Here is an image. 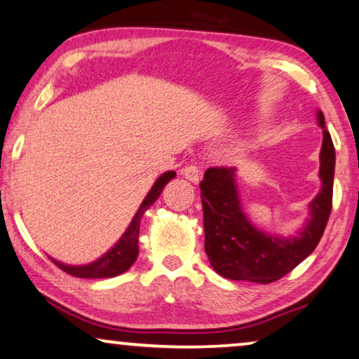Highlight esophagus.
Returning <instances> with one entry per match:
<instances>
[{
  "instance_id": "esophagus-1",
  "label": "esophagus",
  "mask_w": 359,
  "mask_h": 359,
  "mask_svg": "<svg viewBox=\"0 0 359 359\" xmlns=\"http://www.w3.org/2000/svg\"><path fill=\"white\" fill-rule=\"evenodd\" d=\"M182 175L187 180H190V182L198 184V180H201V177H202V172L197 165H185L182 169Z\"/></svg>"
}]
</instances>
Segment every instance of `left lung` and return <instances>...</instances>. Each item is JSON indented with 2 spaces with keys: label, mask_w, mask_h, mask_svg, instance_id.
Instances as JSON below:
<instances>
[{
  "label": "left lung",
  "mask_w": 359,
  "mask_h": 359,
  "mask_svg": "<svg viewBox=\"0 0 359 359\" xmlns=\"http://www.w3.org/2000/svg\"><path fill=\"white\" fill-rule=\"evenodd\" d=\"M316 117L323 129L318 172L321 189L308 205L310 215L305 225L294 235H273L252 224L240 202L235 167L205 170L201 182L205 253L212 269L224 278L271 283L292 271L318 245L331 213L337 156L323 112H316Z\"/></svg>",
  "instance_id": "left-lung-1"
}]
</instances>
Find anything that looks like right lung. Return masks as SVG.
I'll use <instances>...</instances> for the list:
<instances>
[{"mask_svg": "<svg viewBox=\"0 0 359 359\" xmlns=\"http://www.w3.org/2000/svg\"><path fill=\"white\" fill-rule=\"evenodd\" d=\"M175 177L174 170L165 172L154 182V185L149 190L146 198H144L140 207L135 212L134 219L130 220L129 226L126 229V232L122 233V237L114 243V247L109 248V250L97 258V260L86 263V265H67V263L57 262L51 258L56 265L66 273L72 276H78V278H112L124 273L134 265L135 258L139 255V229H140V220H142L144 213L154 202L157 201L158 195L167 184L170 182Z\"/></svg>", "mask_w": 359, "mask_h": 359, "instance_id": "1", "label": "right lung"}]
</instances>
